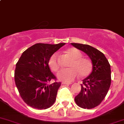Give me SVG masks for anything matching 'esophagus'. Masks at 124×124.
I'll use <instances>...</instances> for the list:
<instances>
[{"label": "esophagus", "mask_w": 124, "mask_h": 124, "mask_svg": "<svg viewBox=\"0 0 124 124\" xmlns=\"http://www.w3.org/2000/svg\"><path fill=\"white\" fill-rule=\"evenodd\" d=\"M71 82H62L63 85H71Z\"/></svg>", "instance_id": "1"}]
</instances>
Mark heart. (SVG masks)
<instances>
[{"instance_id": "1", "label": "heart", "mask_w": 124, "mask_h": 124, "mask_svg": "<svg viewBox=\"0 0 124 124\" xmlns=\"http://www.w3.org/2000/svg\"><path fill=\"white\" fill-rule=\"evenodd\" d=\"M67 53L72 58L70 68L63 69L57 74L59 80L71 82L78 76L85 78L91 74L92 71V63L89 59L82 57V54L78 49L71 47L67 50ZM48 65L52 71L56 72L61 67L59 56L57 53L53 54L48 60Z\"/></svg>"}]
</instances>
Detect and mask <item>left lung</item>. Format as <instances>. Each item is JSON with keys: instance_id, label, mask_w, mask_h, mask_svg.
<instances>
[{"instance_id": "8db88e82", "label": "left lung", "mask_w": 124, "mask_h": 124, "mask_svg": "<svg viewBox=\"0 0 124 124\" xmlns=\"http://www.w3.org/2000/svg\"><path fill=\"white\" fill-rule=\"evenodd\" d=\"M77 49L86 53L92 63V73L83 80L80 92L75 97L79 107L91 109L100 104L108 92L111 84L110 65L104 54L87 44L71 43Z\"/></svg>"}]
</instances>
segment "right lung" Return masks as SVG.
I'll return each instance as SVG.
<instances>
[{"label": "right lung", "mask_w": 124, "mask_h": 124, "mask_svg": "<svg viewBox=\"0 0 124 124\" xmlns=\"http://www.w3.org/2000/svg\"><path fill=\"white\" fill-rule=\"evenodd\" d=\"M64 45L36 44L26 50L16 63L15 83L22 98L30 107L46 109L56 101L61 83L51 72L48 60Z\"/></svg>", "instance_id": "add662e5"}]
</instances>
